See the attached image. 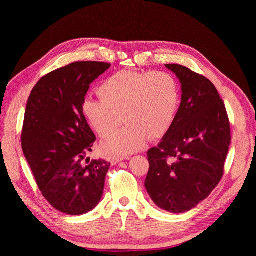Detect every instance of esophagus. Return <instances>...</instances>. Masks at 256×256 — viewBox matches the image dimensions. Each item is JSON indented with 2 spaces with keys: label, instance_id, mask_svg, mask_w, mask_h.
Returning a JSON list of instances; mask_svg holds the SVG:
<instances>
[{
  "label": "esophagus",
  "instance_id": "obj_1",
  "mask_svg": "<svg viewBox=\"0 0 256 256\" xmlns=\"http://www.w3.org/2000/svg\"><path fill=\"white\" fill-rule=\"evenodd\" d=\"M124 159H127V158H125V157H116V156H113V157L110 158V162H111L112 166H115V164H118L120 161H122Z\"/></svg>",
  "mask_w": 256,
  "mask_h": 256
}]
</instances>
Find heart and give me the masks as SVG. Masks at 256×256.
I'll list each match as a JSON object with an SVG mask.
<instances>
[{
  "label": "heart",
  "mask_w": 256,
  "mask_h": 256,
  "mask_svg": "<svg viewBox=\"0 0 256 256\" xmlns=\"http://www.w3.org/2000/svg\"><path fill=\"white\" fill-rule=\"evenodd\" d=\"M97 94L102 100H85L83 114L102 138L112 136L123 115L128 125L104 144L106 152L120 156L168 134L180 98L176 79L166 72L120 70L100 84Z\"/></svg>",
  "instance_id": "heart-1"
}]
</instances>
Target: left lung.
Wrapping results in <instances>:
<instances>
[{
	"label": "left lung",
	"mask_w": 256,
	"mask_h": 256,
	"mask_svg": "<svg viewBox=\"0 0 256 256\" xmlns=\"http://www.w3.org/2000/svg\"><path fill=\"white\" fill-rule=\"evenodd\" d=\"M182 83V102L173 126L147 152L145 188L164 210L182 214L218 186L230 144L228 112L214 85L204 76L166 64Z\"/></svg>",
	"instance_id": "obj_1"
}]
</instances>
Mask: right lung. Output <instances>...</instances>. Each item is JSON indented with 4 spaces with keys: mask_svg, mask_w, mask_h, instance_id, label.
<instances>
[{
    "mask_svg": "<svg viewBox=\"0 0 256 256\" xmlns=\"http://www.w3.org/2000/svg\"><path fill=\"white\" fill-rule=\"evenodd\" d=\"M110 66L74 62L44 76L28 97L22 150L42 196L60 212L86 214L102 196L110 164L86 158L96 136L82 104L90 84Z\"/></svg>",
    "mask_w": 256,
    "mask_h": 256,
    "instance_id": "add662e5",
    "label": "right lung"
}]
</instances>
